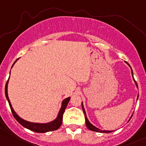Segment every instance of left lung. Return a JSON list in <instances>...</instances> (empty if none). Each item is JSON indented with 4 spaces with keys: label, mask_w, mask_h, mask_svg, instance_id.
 I'll list each match as a JSON object with an SVG mask.
<instances>
[{
    "label": "left lung",
    "mask_w": 146,
    "mask_h": 146,
    "mask_svg": "<svg viewBox=\"0 0 146 146\" xmlns=\"http://www.w3.org/2000/svg\"><path fill=\"white\" fill-rule=\"evenodd\" d=\"M129 65V64H128ZM129 67H130V66H129ZM131 68V67H130ZM131 70H132V68H131ZM132 77H133V72H132ZM133 80H134V81L135 82V84H136V85H137V87H138V85H137V83L136 82V81H135V80H134V77H133ZM138 98H139V95H138V96H137V99H138ZM82 110H83V112H84V117H85V122H86V127H87V128L89 129H90V130H91V131H94V132H105V133H110V132H111L112 131H108V130H101V129H98V127H95V126L94 125H93L92 124H91V123L89 122V120H88V118H87V117H86V112H85V110H84V106H83V104H82ZM132 116H131V118H132ZM131 118H129V120L131 119Z\"/></svg>",
    "instance_id": "left-lung-1"
}]
</instances>
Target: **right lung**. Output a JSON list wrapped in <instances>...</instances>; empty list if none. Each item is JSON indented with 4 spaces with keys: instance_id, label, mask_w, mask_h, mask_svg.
<instances>
[{
    "instance_id": "obj_1",
    "label": "right lung",
    "mask_w": 146,
    "mask_h": 146,
    "mask_svg": "<svg viewBox=\"0 0 146 146\" xmlns=\"http://www.w3.org/2000/svg\"><path fill=\"white\" fill-rule=\"evenodd\" d=\"M17 60H18V59L14 62V63L13 64V65H12V66H13L14 64H15V62H17ZM8 81H9V79H8V80L7 81V83H6L5 89V91L6 98H7V101L9 102V107H10L11 111H12V114H13L14 117L15 118V119L17 120V121H18V122L20 123L22 126H23L24 127L27 128V129H30V130L33 131V132H39V133H44V132H50V131H54L60 128L61 125H62V123L63 113L65 111V109L67 105H68V102H69L70 99V97L64 99V100L62 101V107H61L60 111H59L58 115H57V117L56 118L54 121L47 123H37L29 122V121H25V120H23V118L19 117L18 115L17 114V113L14 111L13 108H12V105H11V102L9 101V97H8V94H7Z\"/></svg>"
}]
</instances>
